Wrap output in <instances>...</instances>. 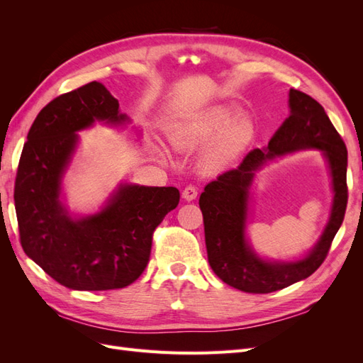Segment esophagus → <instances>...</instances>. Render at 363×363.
<instances>
[{
    "label": "esophagus",
    "instance_id": "1",
    "mask_svg": "<svg viewBox=\"0 0 363 363\" xmlns=\"http://www.w3.org/2000/svg\"><path fill=\"white\" fill-rule=\"evenodd\" d=\"M196 195H199V189H196L195 186H192V184L186 186V188L183 189V199H184L186 201H192V200H195V199H196Z\"/></svg>",
    "mask_w": 363,
    "mask_h": 363
}]
</instances>
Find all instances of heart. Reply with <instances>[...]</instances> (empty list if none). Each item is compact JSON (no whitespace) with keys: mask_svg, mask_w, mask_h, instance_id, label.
Returning a JSON list of instances; mask_svg holds the SVG:
<instances>
[{"mask_svg":"<svg viewBox=\"0 0 363 363\" xmlns=\"http://www.w3.org/2000/svg\"><path fill=\"white\" fill-rule=\"evenodd\" d=\"M236 112L225 106L207 107L175 123L169 128V139L177 150L191 151L203 147L208 140L203 164L208 171H216L232 163L255 136V125L248 118L235 119Z\"/></svg>","mask_w":363,"mask_h":363,"instance_id":"b5f03b06","label":"heart"}]
</instances>
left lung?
Listing matches in <instances>:
<instances>
[{"mask_svg": "<svg viewBox=\"0 0 363 363\" xmlns=\"http://www.w3.org/2000/svg\"><path fill=\"white\" fill-rule=\"evenodd\" d=\"M289 107V118L272 136L268 148L251 150L238 168L225 171L208 183L200 196L211 268L228 286L248 294H269L312 276L325 260L347 211L345 142L324 107L312 96L291 89ZM304 147L323 149L331 164L335 191L331 221L320 242L303 261L265 262L250 251L243 236L252 175L267 160Z\"/></svg>", "mask_w": 363, "mask_h": 363, "instance_id": "1", "label": "left lung"}]
</instances>
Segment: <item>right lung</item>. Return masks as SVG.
I'll list each match as a JSON object with an SVG mask.
<instances>
[{
  "label": "right lung",
  "mask_w": 363,
  "mask_h": 363,
  "mask_svg": "<svg viewBox=\"0 0 363 363\" xmlns=\"http://www.w3.org/2000/svg\"><path fill=\"white\" fill-rule=\"evenodd\" d=\"M118 108L98 82L62 94L39 112L21 152L13 194L21 245L69 289L108 291L136 281L148 265L152 233L180 201L177 188L124 184L101 212L77 221L60 204L75 131L95 119L123 123Z\"/></svg>",
  "instance_id": "obj_1"
}]
</instances>
